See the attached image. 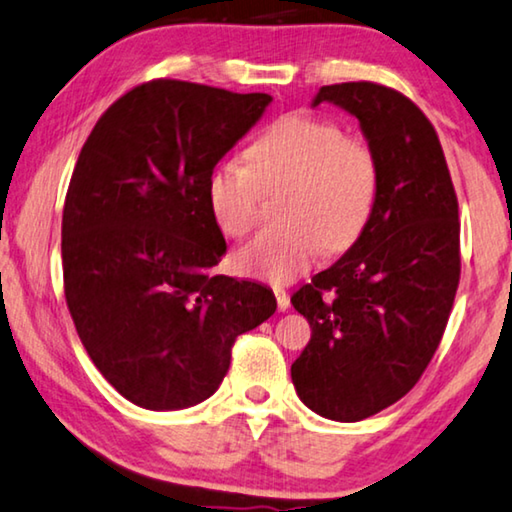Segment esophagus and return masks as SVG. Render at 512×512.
<instances>
[{
  "mask_svg": "<svg viewBox=\"0 0 512 512\" xmlns=\"http://www.w3.org/2000/svg\"><path fill=\"white\" fill-rule=\"evenodd\" d=\"M275 291V298H278V307H280V312H287L289 310V294L282 287H275L273 289Z\"/></svg>",
  "mask_w": 512,
  "mask_h": 512,
  "instance_id": "34e87169",
  "label": "esophagus"
}]
</instances>
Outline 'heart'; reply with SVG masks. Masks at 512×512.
<instances>
[{
	"label": "heart",
	"mask_w": 512,
	"mask_h": 512,
	"mask_svg": "<svg viewBox=\"0 0 512 512\" xmlns=\"http://www.w3.org/2000/svg\"><path fill=\"white\" fill-rule=\"evenodd\" d=\"M285 223L264 227L237 255L243 275L289 282L316 257L346 250L369 223L378 196V161L367 143L330 120L294 113L250 145L246 159L225 157L207 177V205L227 237H246L257 221L259 184H285Z\"/></svg>",
	"instance_id": "b5f03b06"
}]
</instances>
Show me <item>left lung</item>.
Masks as SVG:
<instances>
[{
    "label": "left lung",
    "mask_w": 512,
    "mask_h": 512,
    "mask_svg": "<svg viewBox=\"0 0 512 512\" xmlns=\"http://www.w3.org/2000/svg\"><path fill=\"white\" fill-rule=\"evenodd\" d=\"M358 118L378 161V196L351 248L291 296L312 339L291 364L298 399L360 421L415 387L440 346L460 280L458 200L433 125L408 97L371 81L323 86Z\"/></svg>",
    "instance_id": "1"
}]
</instances>
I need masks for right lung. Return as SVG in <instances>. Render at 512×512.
<instances>
[{"label": "right lung", "mask_w": 512, "mask_h": 512, "mask_svg": "<svg viewBox=\"0 0 512 512\" xmlns=\"http://www.w3.org/2000/svg\"><path fill=\"white\" fill-rule=\"evenodd\" d=\"M273 102L191 81L136 86L79 152L61 227L68 310L127 401L184 410L212 396L234 339L275 312L269 287L212 275L225 239L207 177Z\"/></svg>", "instance_id": "right-lung-1"}]
</instances>
